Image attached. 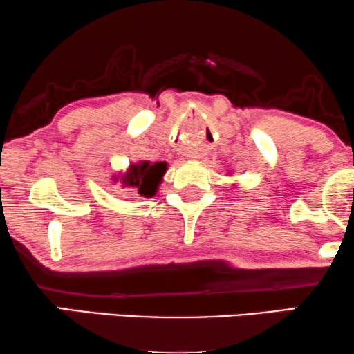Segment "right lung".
<instances>
[{"instance_id":"obj_1","label":"right lung","mask_w":354,"mask_h":354,"mask_svg":"<svg viewBox=\"0 0 354 354\" xmlns=\"http://www.w3.org/2000/svg\"><path fill=\"white\" fill-rule=\"evenodd\" d=\"M168 169V163L165 161H140V163H131L126 168V171L113 176V183H120L121 188L129 189L133 193L141 194L145 198H153L158 193L163 176Z\"/></svg>"}]
</instances>
